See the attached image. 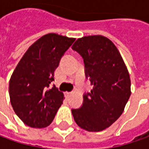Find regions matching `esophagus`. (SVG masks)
I'll list each match as a JSON object with an SVG mask.
<instances>
[{
    "label": "esophagus",
    "mask_w": 149,
    "mask_h": 149,
    "mask_svg": "<svg viewBox=\"0 0 149 149\" xmlns=\"http://www.w3.org/2000/svg\"><path fill=\"white\" fill-rule=\"evenodd\" d=\"M72 94H73L72 92H66V95H67V96H70Z\"/></svg>",
    "instance_id": "1"
}]
</instances>
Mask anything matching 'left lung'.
I'll return each mask as SVG.
<instances>
[{"mask_svg":"<svg viewBox=\"0 0 149 149\" xmlns=\"http://www.w3.org/2000/svg\"><path fill=\"white\" fill-rule=\"evenodd\" d=\"M72 49L83 57L86 78L94 85L83 96V105L72 109V114L81 129L100 132L123 113L131 95L129 71L117 47L105 36L79 38Z\"/></svg>","mask_w":149,"mask_h":149,"instance_id":"obj_1","label":"left lung"}]
</instances>
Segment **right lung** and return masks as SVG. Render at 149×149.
Wrapping results in <instances>:
<instances>
[{
	"mask_svg": "<svg viewBox=\"0 0 149 149\" xmlns=\"http://www.w3.org/2000/svg\"><path fill=\"white\" fill-rule=\"evenodd\" d=\"M74 38L49 33L29 47L16 65L9 84L10 104L26 125L42 129L53 121L65 99L53 85L55 69Z\"/></svg>",
	"mask_w": 149,
	"mask_h": 149,
	"instance_id": "1",
	"label": "right lung"
}]
</instances>
